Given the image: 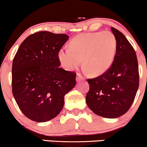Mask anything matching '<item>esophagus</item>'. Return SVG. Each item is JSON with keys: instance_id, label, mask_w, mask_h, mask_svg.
Returning a JSON list of instances; mask_svg holds the SVG:
<instances>
[{"instance_id": "1", "label": "esophagus", "mask_w": 147, "mask_h": 147, "mask_svg": "<svg viewBox=\"0 0 147 147\" xmlns=\"http://www.w3.org/2000/svg\"><path fill=\"white\" fill-rule=\"evenodd\" d=\"M84 80V78L82 77V76L80 74H77V76H76V81L78 82H79L80 81H82V80Z\"/></svg>"}]
</instances>
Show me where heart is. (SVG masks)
Returning <instances> with one entry per match:
<instances>
[{"mask_svg":"<svg viewBox=\"0 0 147 147\" xmlns=\"http://www.w3.org/2000/svg\"><path fill=\"white\" fill-rule=\"evenodd\" d=\"M117 41L110 31H99L77 35L69 47H62L58 58L62 66L72 70L82 63L92 76H100L111 67L115 57Z\"/></svg>","mask_w":147,"mask_h":147,"instance_id":"heart-1","label":"heart"}]
</instances>
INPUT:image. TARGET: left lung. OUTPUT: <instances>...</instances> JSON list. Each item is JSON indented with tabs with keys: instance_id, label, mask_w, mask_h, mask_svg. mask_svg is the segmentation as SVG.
<instances>
[{
	"instance_id": "8db88e82",
	"label": "left lung",
	"mask_w": 147,
	"mask_h": 147,
	"mask_svg": "<svg viewBox=\"0 0 147 147\" xmlns=\"http://www.w3.org/2000/svg\"><path fill=\"white\" fill-rule=\"evenodd\" d=\"M117 41L116 53L111 67L101 76L88 79L90 90L87 105L97 115L115 118L123 115L133 103L139 86L136 52L125 36L111 27Z\"/></svg>"
}]
</instances>
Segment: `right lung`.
<instances>
[{"instance_id":"1","label":"right lung","mask_w":147,"mask_h":147,"mask_svg":"<svg viewBox=\"0 0 147 147\" xmlns=\"http://www.w3.org/2000/svg\"><path fill=\"white\" fill-rule=\"evenodd\" d=\"M65 34L39 31L23 41L14 57L12 92L24 115L45 122L61 111L64 96L75 87L76 74L60 67L58 52Z\"/></svg>"}]
</instances>
